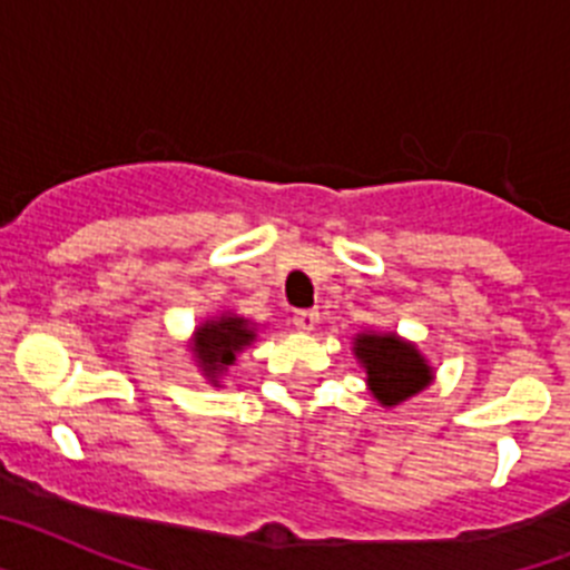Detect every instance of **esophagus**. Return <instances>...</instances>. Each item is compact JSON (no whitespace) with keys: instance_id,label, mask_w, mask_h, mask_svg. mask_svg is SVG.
<instances>
[{"instance_id":"obj_1","label":"esophagus","mask_w":570,"mask_h":570,"mask_svg":"<svg viewBox=\"0 0 570 570\" xmlns=\"http://www.w3.org/2000/svg\"><path fill=\"white\" fill-rule=\"evenodd\" d=\"M291 322H294L296 331H314L316 322H320V314L316 311H296Z\"/></svg>"}]
</instances>
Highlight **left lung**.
Instances as JSON below:
<instances>
[{"instance_id": "obj_1", "label": "left lung", "mask_w": 570, "mask_h": 570, "mask_svg": "<svg viewBox=\"0 0 570 570\" xmlns=\"http://www.w3.org/2000/svg\"><path fill=\"white\" fill-rule=\"evenodd\" d=\"M354 354L365 367L371 394L385 407L420 394L434 380V371L414 342L400 340L396 334H356Z\"/></svg>"}]
</instances>
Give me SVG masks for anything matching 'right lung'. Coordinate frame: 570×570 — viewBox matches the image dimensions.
<instances>
[{
	"label": "right lung",
	"instance_id": "right-lung-1",
	"mask_svg": "<svg viewBox=\"0 0 570 570\" xmlns=\"http://www.w3.org/2000/svg\"><path fill=\"white\" fill-rule=\"evenodd\" d=\"M194 336L196 365L203 367L205 376H208L210 382H216L225 371H228V365H234L236 354L245 351V347L256 340V331L248 320H242V316L234 314H223L203 322Z\"/></svg>",
	"mask_w": 570,
	"mask_h": 570
}]
</instances>
